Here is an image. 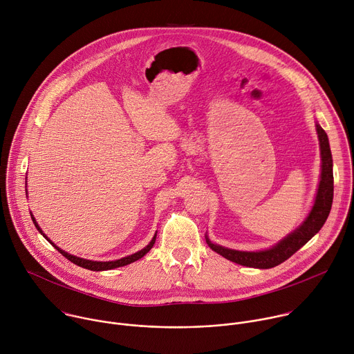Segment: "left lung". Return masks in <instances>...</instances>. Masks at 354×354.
<instances>
[{
  "label": "left lung",
  "instance_id": "left-lung-1",
  "mask_svg": "<svg viewBox=\"0 0 354 354\" xmlns=\"http://www.w3.org/2000/svg\"><path fill=\"white\" fill-rule=\"evenodd\" d=\"M317 131H318L319 144H321L322 171H321V182H319L318 193L315 197V203L307 220L302 223L299 228L291 232L287 238L280 241L276 246L268 250H261V252H241V250L223 248L212 243L206 238L209 246L214 252H217V254H220L225 259L242 266L257 268V269H270L283 263L290 257H292L301 246H304L322 228L332 207L333 171H332V154H330L328 136L318 123H317Z\"/></svg>",
  "mask_w": 354,
  "mask_h": 354
}]
</instances>
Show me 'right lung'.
Instances as JSON below:
<instances>
[{"label": "right lung", "instance_id": "right-lung-1", "mask_svg": "<svg viewBox=\"0 0 354 354\" xmlns=\"http://www.w3.org/2000/svg\"><path fill=\"white\" fill-rule=\"evenodd\" d=\"M30 217H32V221H33V224H35V227L37 228V231L40 232V234H43V231L40 230V227L37 225V223H36V220H35V217L30 214ZM43 236L52 243L60 254L64 257V258H67L68 261H71L73 263H75L77 266H80V268H84V269H88V270H95V272H100V270H111V269H115V268H120V266H126V265H129V263H133V262H136V261H138V259H141L145 254H148L149 252V249L154 246V243H156V235H154V238H153V241H151L144 249H141V250H138V252H136V254H133V255H130V257H126V258H122V259H119V261H113V262H93V261H86V259H82V258H77V257H73V255H70V254H67V252H64V250H62L59 246H56L52 241H50L44 234H43Z\"/></svg>", "mask_w": 354, "mask_h": 354}]
</instances>
